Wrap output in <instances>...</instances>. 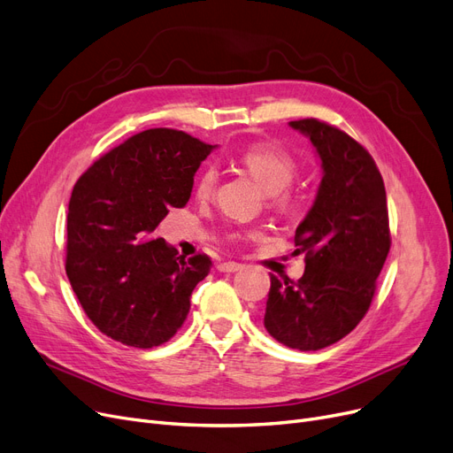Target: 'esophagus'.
<instances>
[{
    "label": "esophagus",
    "instance_id": "obj_1",
    "mask_svg": "<svg viewBox=\"0 0 453 453\" xmlns=\"http://www.w3.org/2000/svg\"><path fill=\"white\" fill-rule=\"evenodd\" d=\"M241 268H242L241 263H233V261H227V263H220V265H219V270H220V272H227V273L239 272Z\"/></svg>",
    "mask_w": 453,
    "mask_h": 453
}]
</instances>
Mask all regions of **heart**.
Instances as JSON below:
<instances>
[{
    "label": "heart",
    "mask_w": 453,
    "mask_h": 453,
    "mask_svg": "<svg viewBox=\"0 0 453 453\" xmlns=\"http://www.w3.org/2000/svg\"><path fill=\"white\" fill-rule=\"evenodd\" d=\"M239 161L250 172L251 178L268 194H272V202L275 207L288 209L292 205V194L287 190V187L294 181V178H296L298 165L290 153L268 142H257L248 146L241 153ZM216 180H219V173H216L214 166L203 168L194 185L196 196H198L200 200H207L214 192ZM229 237L233 241H248L257 237V231H234Z\"/></svg>",
    "instance_id": "b5f03b06"
}]
</instances>
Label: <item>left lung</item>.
<instances>
[{
  "label": "left lung",
  "instance_id": "obj_1",
  "mask_svg": "<svg viewBox=\"0 0 453 453\" xmlns=\"http://www.w3.org/2000/svg\"><path fill=\"white\" fill-rule=\"evenodd\" d=\"M317 148L324 178L294 234L305 255L298 281L270 275L265 327L294 349L317 351L363 320L390 250L387 194L372 155L342 129L317 118L290 122Z\"/></svg>",
  "mask_w": 453,
  "mask_h": 453
}]
</instances>
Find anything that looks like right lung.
<instances>
[{
  "label": "right lung",
  "mask_w": 453,
  "mask_h": 453,
  "mask_svg": "<svg viewBox=\"0 0 453 453\" xmlns=\"http://www.w3.org/2000/svg\"><path fill=\"white\" fill-rule=\"evenodd\" d=\"M212 148L185 131L146 129L100 157L73 185L66 275L87 317L112 341L155 348L187 320L211 257L185 261L148 234L187 205L194 173Z\"/></svg>",
  "instance_id": "add662e5"
}]
</instances>
